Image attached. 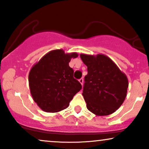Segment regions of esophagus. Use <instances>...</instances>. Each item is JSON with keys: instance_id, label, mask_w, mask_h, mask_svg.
I'll use <instances>...</instances> for the list:
<instances>
[{"instance_id": "esophagus-1", "label": "esophagus", "mask_w": 149, "mask_h": 149, "mask_svg": "<svg viewBox=\"0 0 149 149\" xmlns=\"http://www.w3.org/2000/svg\"><path fill=\"white\" fill-rule=\"evenodd\" d=\"M79 83H80L81 84V86H83V85H84V79H83L82 78L79 79Z\"/></svg>"}]
</instances>
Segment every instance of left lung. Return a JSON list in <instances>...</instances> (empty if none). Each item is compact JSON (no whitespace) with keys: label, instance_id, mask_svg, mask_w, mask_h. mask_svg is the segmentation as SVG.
<instances>
[{"label":"left lung","instance_id":"1","mask_svg":"<svg viewBox=\"0 0 149 149\" xmlns=\"http://www.w3.org/2000/svg\"><path fill=\"white\" fill-rule=\"evenodd\" d=\"M80 57L88 67L82 93L88 109L96 116L115 112L127 96L129 82L126 74L103 54H81Z\"/></svg>","mask_w":149,"mask_h":149}]
</instances>
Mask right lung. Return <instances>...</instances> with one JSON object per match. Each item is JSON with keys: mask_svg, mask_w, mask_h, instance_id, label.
Returning <instances> with one entry per match:
<instances>
[{"mask_svg": "<svg viewBox=\"0 0 149 149\" xmlns=\"http://www.w3.org/2000/svg\"><path fill=\"white\" fill-rule=\"evenodd\" d=\"M77 53H65L53 50L33 65L29 74V85L33 99L46 112H58L68 107L70 100L81 90V85L73 77L69 66Z\"/></svg>", "mask_w": 149, "mask_h": 149, "instance_id": "add662e5", "label": "right lung"}]
</instances>
